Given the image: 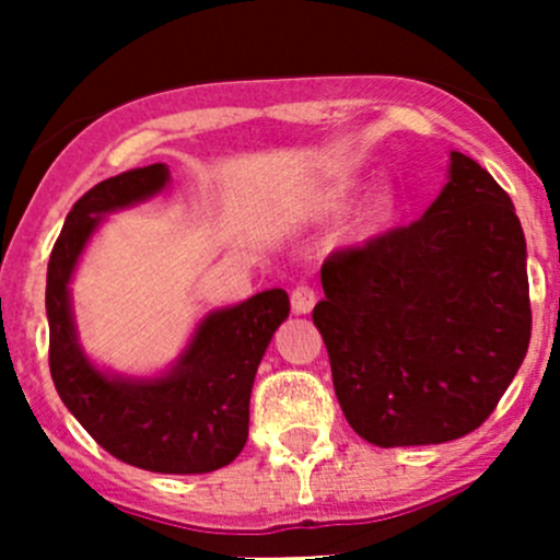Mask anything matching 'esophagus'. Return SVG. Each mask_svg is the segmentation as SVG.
<instances>
[{"label": "esophagus", "instance_id": "1", "mask_svg": "<svg viewBox=\"0 0 560 560\" xmlns=\"http://www.w3.org/2000/svg\"><path fill=\"white\" fill-rule=\"evenodd\" d=\"M316 303V290L308 284H301L292 290V312L295 314H308Z\"/></svg>", "mask_w": 560, "mask_h": 560}]
</instances>
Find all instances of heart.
Instances as JSON below:
<instances>
[{
    "mask_svg": "<svg viewBox=\"0 0 560 560\" xmlns=\"http://www.w3.org/2000/svg\"><path fill=\"white\" fill-rule=\"evenodd\" d=\"M347 197V189H338L336 195L330 197V206L338 208ZM395 213V195L389 189H376L374 195H369L363 200V206L352 213L347 224V235L354 241L371 238L374 233H380L382 228L389 222V217Z\"/></svg>",
    "mask_w": 560,
    "mask_h": 560,
    "instance_id": "obj_1",
    "label": "heart"
}]
</instances>
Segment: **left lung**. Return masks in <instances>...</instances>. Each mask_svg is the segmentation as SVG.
<instances>
[{
  "label": "left lung",
  "mask_w": 560,
  "mask_h": 560,
  "mask_svg": "<svg viewBox=\"0 0 560 560\" xmlns=\"http://www.w3.org/2000/svg\"><path fill=\"white\" fill-rule=\"evenodd\" d=\"M314 306L338 404L376 447L477 431L530 341L525 235L510 195L471 156L422 219L332 252Z\"/></svg>",
  "instance_id": "left-lung-1"
}]
</instances>
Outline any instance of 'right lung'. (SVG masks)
<instances>
[{"label":"right lung","mask_w":560,"mask_h":560,"mask_svg":"<svg viewBox=\"0 0 560 560\" xmlns=\"http://www.w3.org/2000/svg\"><path fill=\"white\" fill-rule=\"evenodd\" d=\"M167 180L162 162L135 167L89 189L67 213L45 281L48 363L59 398L113 457L156 474H206L244 450L254 374L290 314L287 292L265 290L211 312L173 369L149 380L100 371L78 343L70 306V279L105 213L160 195Z\"/></svg>","instance_id":"1"}]
</instances>
